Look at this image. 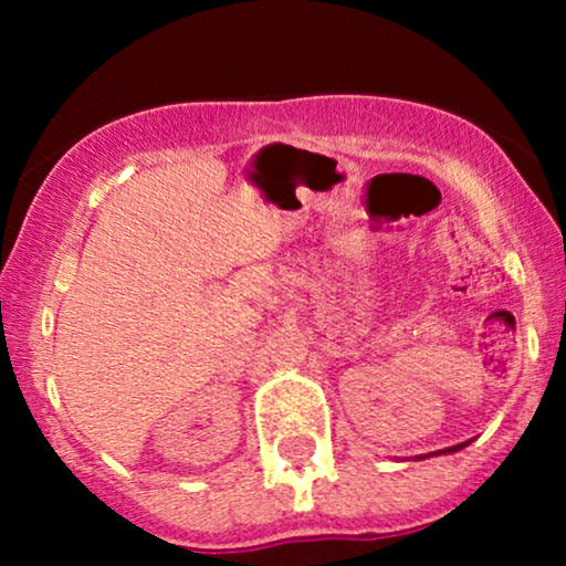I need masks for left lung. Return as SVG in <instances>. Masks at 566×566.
Segmentation results:
<instances>
[{"instance_id":"8db88e82","label":"left lung","mask_w":566,"mask_h":566,"mask_svg":"<svg viewBox=\"0 0 566 566\" xmlns=\"http://www.w3.org/2000/svg\"><path fill=\"white\" fill-rule=\"evenodd\" d=\"M460 447H465V444H458V447H450V450H441V452H454V450H460Z\"/></svg>"}]
</instances>
